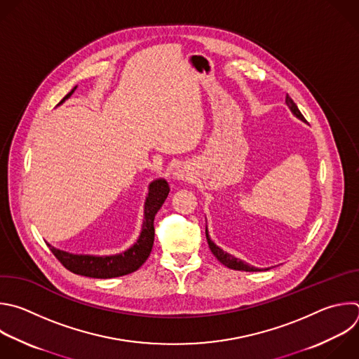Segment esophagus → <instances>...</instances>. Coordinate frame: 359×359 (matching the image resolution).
Listing matches in <instances>:
<instances>
[{
    "mask_svg": "<svg viewBox=\"0 0 359 359\" xmlns=\"http://www.w3.org/2000/svg\"><path fill=\"white\" fill-rule=\"evenodd\" d=\"M175 179H177V180H184V179H187V175H186V172H184L183 169H177V170L175 172Z\"/></svg>",
    "mask_w": 359,
    "mask_h": 359,
    "instance_id": "34e87169",
    "label": "esophagus"
}]
</instances>
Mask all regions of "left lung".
<instances>
[{
  "instance_id": "obj_1",
  "label": "left lung",
  "mask_w": 359,
  "mask_h": 359,
  "mask_svg": "<svg viewBox=\"0 0 359 359\" xmlns=\"http://www.w3.org/2000/svg\"><path fill=\"white\" fill-rule=\"evenodd\" d=\"M286 104L289 105L290 111H292L297 118H300L302 121H304V116H303V114L300 112V109L297 108V105L294 104V101L289 97V94H286ZM205 236H207V243H208V247H210V250H211L212 255H214V257H215V258H217L222 265H225L226 268L233 269V271H245V272H258V271H261V269H258V268H255V266H251V265H248V264L243 262L241 259H238V258H235V257H232V255H229V254L224 252L221 248H218V247H217V245L210 240L207 226H205Z\"/></svg>"
}]
</instances>
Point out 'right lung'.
I'll return each mask as SVG.
<instances>
[{
  "mask_svg": "<svg viewBox=\"0 0 359 359\" xmlns=\"http://www.w3.org/2000/svg\"><path fill=\"white\" fill-rule=\"evenodd\" d=\"M76 87L60 101V104L69 98ZM170 187L165 179L154 180L149 184V193L145 201V219L142 225L141 235L138 241L126 252L111 255V257H93V255H74L60 250L53 248L48 244L52 254L56 259L70 272L81 276L97 278V279H109L124 276L140 269L144 262L148 259L155 240V228L154 219L162 204L165 203Z\"/></svg>",
  "mask_w": 359,
  "mask_h": 359,
  "instance_id": "add662e5",
  "label": "right lung"
}]
</instances>
